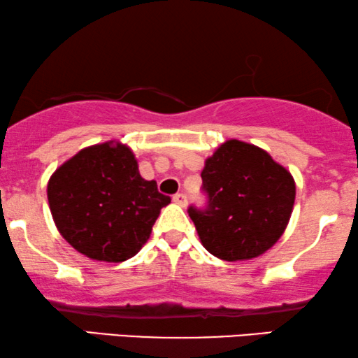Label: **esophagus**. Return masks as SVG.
Returning a JSON list of instances; mask_svg holds the SVG:
<instances>
[{
	"label": "esophagus",
	"mask_w": 358,
	"mask_h": 358,
	"mask_svg": "<svg viewBox=\"0 0 358 358\" xmlns=\"http://www.w3.org/2000/svg\"><path fill=\"white\" fill-rule=\"evenodd\" d=\"M173 201L176 205L180 206H187V195L185 193H176V195H173Z\"/></svg>",
	"instance_id": "34e87169"
}]
</instances>
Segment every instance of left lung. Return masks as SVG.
<instances>
[{"instance_id":"obj_1","label":"left lung","mask_w":358,"mask_h":358,"mask_svg":"<svg viewBox=\"0 0 358 358\" xmlns=\"http://www.w3.org/2000/svg\"><path fill=\"white\" fill-rule=\"evenodd\" d=\"M201 180L208 201L188 215L212 255L250 260L278 242L294 210L295 182L265 150L228 140L206 158Z\"/></svg>"}]
</instances>
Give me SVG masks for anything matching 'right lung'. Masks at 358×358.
<instances>
[{
    "label": "right lung",
    "instance_id": "1",
    "mask_svg": "<svg viewBox=\"0 0 358 358\" xmlns=\"http://www.w3.org/2000/svg\"><path fill=\"white\" fill-rule=\"evenodd\" d=\"M170 201L155 180L141 178L131 150L115 141L80 150L48 182L58 231L73 248L100 262L135 257Z\"/></svg>",
    "mask_w": 358,
    "mask_h": 358
}]
</instances>
